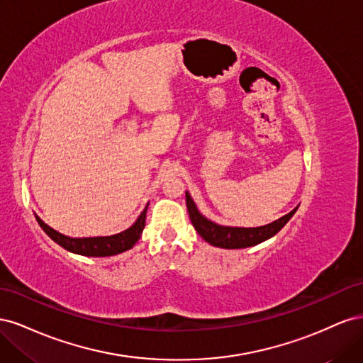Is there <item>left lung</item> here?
Masks as SVG:
<instances>
[{"instance_id": "obj_1", "label": "left lung", "mask_w": 363, "mask_h": 363, "mask_svg": "<svg viewBox=\"0 0 363 363\" xmlns=\"http://www.w3.org/2000/svg\"><path fill=\"white\" fill-rule=\"evenodd\" d=\"M186 206H188V212H189V218L194 228L199 232V235L206 240V242H208L213 247L227 248V250L247 248V247H255L257 244H262L263 240L277 235L294 216L296 208H298V206H296L294 211H291L289 213H286L267 225L230 227V225L216 224L211 221V219H207L204 215H201L188 191H186Z\"/></svg>"}]
</instances>
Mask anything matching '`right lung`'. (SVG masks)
Masks as SVG:
<instances>
[{"mask_svg":"<svg viewBox=\"0 0 363 363\" xmlns=\"http://www.w3.org/2000/svg\"><path fill=\"white\" fill-rule=\"evenodd\" d=\"M147 208H148V204L138 216L133 225H130L127 230H124V232L112 235V236L71 238V236L59 233L57 230L51 228L48 224L43 223L38 215H36V219L43 232H45L54 242L59 244L67 251H71L74 255L87 256V257H107V256H116L119 252H124L130 248H133V245L138 242L142 235V230L145 227Z\"/></svg>","mask_w":363,"mask_h":363,"instance_id":"add662e5","label":"right lung"}]
</instances>
